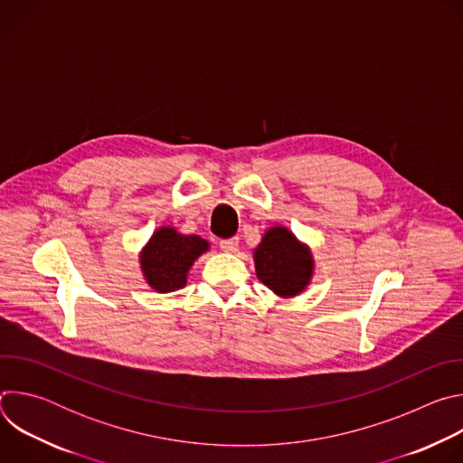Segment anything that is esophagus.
<instances>
[{"mask_svg": "<svg viewBox=\"0 0 463 463\" xmlns=\"http://www.w3.org/2000/svg\"><path fill=\"white\" fill-rule=\"evenodd\" d=\"M220 249L225 250V252H236V249H238V238L222 240V241H220Z\"/></svg>", "mask_w": 463, "mask_h": 463, "instance_id": "34e87169", "label": "esophagus"}]
</instances>
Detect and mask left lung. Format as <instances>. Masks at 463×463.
Returning <instances> with one entry per match:
<instances>
[{"instance_id":"obj_1","label":"left lung","mask_w":463,"mask_h":463,"mask_svg":"<svg viewBox=\"0 0 463 463\" xmlns=\"http://www.w3.org/2000/svg\"><path fill=\"white\" fill-rule=\"evenodd\" d=\"M256 277L279 297H295L313 275V258L286 227H271L254 249Z\"/></svg>"}]
</instances>
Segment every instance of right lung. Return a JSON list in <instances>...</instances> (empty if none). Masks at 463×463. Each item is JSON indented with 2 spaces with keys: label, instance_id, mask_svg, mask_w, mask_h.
I'll use <instances>...</instances> for the list:
<instances>
[{
  "label": "right lung",
  "instance_id": "obj_1",
  "mask_svg": "<svg viewBox=\"0 0 463 463\" xmlns=\"http://www.w3.org/2000/svg\"><path fill=\"white\" fill-rule=\"evenodd\" d=\"M205 250H209L207 240L195 234H179L172 227H161L141 252V269L156 291H177L186 284L188 269L195 258Z\"/></svg>",
  "mask_w": 463,
  "mask_h": 463
}]
</instances>
